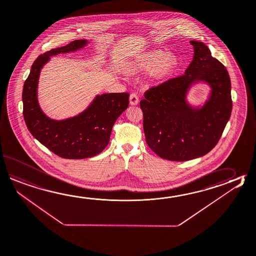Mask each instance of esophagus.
<instances>
[{
    "mask_svg": "<svg viewBox=\"0 0 256 256\" xmlns=\"http://www.w3.org/2000/svg\"><path fill=\"white\" fill-rule=\"evenodd\" d=\"M138 94H131L130 98V103L132 106H136V104H138Z\"/></svg>",
    "mask_w": 256,
    "mask_h": 256,
    "instance_id": "obj_1",
    "label": "esophagus"
}]
</instances>
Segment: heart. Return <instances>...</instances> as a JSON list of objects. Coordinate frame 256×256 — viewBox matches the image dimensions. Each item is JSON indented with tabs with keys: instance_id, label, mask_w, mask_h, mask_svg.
<instances>
[{
	"instance_id": "heart-1",
	"label": "heart",
	"mask_w": 256,
	"mask_h": 256,
	"mask_svg": "<svg viewBox=\"0 0 256 256\" xmlns=\"http://www.w3.org/2000/svg\"><path fill=\"white\" fill-rule=\"evenodd\" d=\"M178 66V59L172 54L166 51L154 50L141 54L131 63L133 71H150L155 79L167 78Z\"/></svg>"
}]
</instances>
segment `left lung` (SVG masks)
<instances>
[{
  "instance_id": "left-lung-1",
  "label": "left lung",
  "mask_w": 256,
  "mask_h": 256,
  "mask_svg": "<svg viewBox=\"0 0 256 256\" xmlns=\"http://www.w3.org/2000/svg\"><path fill=\"white\" fill-rule=\"evenodd\" d=\"M192 61L182 76L146 90L140 101L146 144L158 156L186 162L204 156L220 140L232 108L230 80L224 66L202 42L190 41ZM209 83L210 100L200 109L186 102L195 82Z\"/></svg>"
}]
</instances>
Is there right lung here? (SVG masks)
Instances as JSON below:
<instances>
[{
	"label": "right lung",
	"mask_w": 256,
	"mask_h": 256,
	"mask_svg": "<svg viewBox=\"0 0 256 256\" xmlns=\"http://www.w3.org/2000/svg\"><path fill=\"white\" fill-rule=\"evenodd\" d=\"M86 40H74L37 58L22 89V114L28 130L56 155L70 160L91 158L103 152L110 143L112 128L130 104L128 93L98 96L81 114L64 120H54L42 113L37 100L41 69L50 56L81 49Z\"/></svg>",
	"instance_id": "1"
}]
</instances>
